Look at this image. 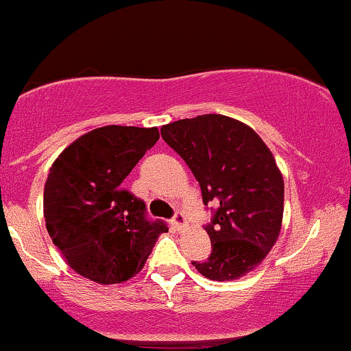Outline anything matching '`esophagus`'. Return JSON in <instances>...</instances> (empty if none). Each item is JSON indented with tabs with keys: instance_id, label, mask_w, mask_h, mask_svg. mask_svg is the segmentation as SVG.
Masks as SVG:
<instances>
[{
	"instance_id": "obj_1",
	"label": "esophagus",
	"mask_w": 351,
	"mask_h": 351,
	"mask_svg": "<svg viewBox=\"0 0 351 351\" xmlns=\"http://www.w3.org/2000/svg\"><path fill=\"white\" fill-rule=\"evenodd\" d=\"M171 225L176 230H183L186 227V217L182 212H176L171 219Z\"/></svg>"
}]
</instances>
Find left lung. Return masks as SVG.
<instances>
[{
    "mask_svg": "<svg viewBox=\"0 0 351 351\" xmlns=\"http://www.w3.org/2000/svg\"><path fill=\"white\" fill-rule=\"evenodd\" d=\"M161 136L191 169L204 204L213 205L205 225L212 254L191 264L212 281L242 278L281 232L284 182L274 156L254 129L220 114L175 121Z\"/></svg>",
    "mask_w": 351,
    "mask_h": 351,
    "instance_id": "1",
    "label": "left lung"
}]
</instances>
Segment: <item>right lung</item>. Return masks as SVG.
<instances>
[{"label": "right lung", "mask_w": 351, "mask_h": 351, "mask_svg": "<svg viewBox=\"0 0 351 351\" xmlns=\"http://www.w3.org/2000/svg\"><path fill=\"white\" fill-rule=\"evenodd\" d=\"M160 139L156 128L104 126L80 136L51 165L43 215L51 241L84 278L117 284L141 271L158 235L146 204L121 183Z\"/></svg>", "instance_id": "right-lung-1"}]
</instances>
